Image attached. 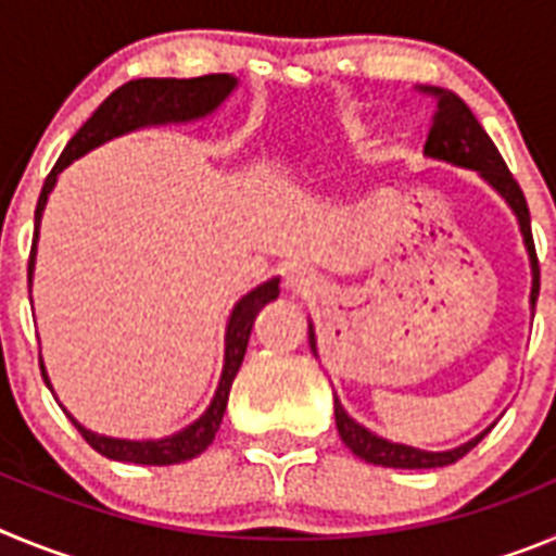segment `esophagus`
<instances>
[{"label":"esophagus","instance_id":"obj_1","mask_svg":"<svg viewBox=\"0 0 556 556\" xmlns=\"http://www.w3.org/2000/svg\"><path fill=\"white\" fill-rule=\"evenodd\" d=\"M287 289L294 294H308L314 289V273L306 267H289L287 273Z\"/></svg>","mask_w":556,"mask_h":556}]
</instances>
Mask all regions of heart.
<instances>
[{
    "label": "heart",
    "instance_id": "b5f03b06",
    "mask_svg": "<svg viewBox=\"0 0 556 556\" xmlns=\"http://www.w3.org/2000/svg\"><path fill=\"white\" fill-rule=\"evenodd\" d=\"M348 139H351L353 144H365L367 127L365 125H351V127H348Z\"/></svg>",
    "mask_w": 556,
    "mask_h": 556
}]
</instances>
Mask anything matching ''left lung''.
I'll list each match as a JSON object with an SVG mask.
<instances>
[{
	"label": "left lung",
	"instance_id": "obj_1",
	"mask_svg": "<svg viewBox=\"0 0 556 556\" xmlns=\"http://www.w3.org/2000/svg\"><path fill=\"white\" fill-rule=\"evenodd\" d=\"M426 94L437 97V111L434 119H431L429 139H426L424 152L434 161H445L451 166H462V169H476L481 178L488 180L501 198L507 200L509 208L515 211L518 217L520 233H523V244H527L529 264H532V294H529V303H538L540 292V267H538V253H534V239H532V219H529V205L523 191H520L518 180L513 178V172L507 169L501 152L495 150L493 139H490L484 127L479 125V119L473 116L465 102L454 94V91H445V88H424ZM308 345H312L314 356H317V339H314V328L308 323ZM333 417H337V429L342 443L358 456V459L372 462V465H381V468H409V470H424V468H445V465H454L456 459L468 454L470 448L484 440L488 431H481L479 437L468 440L459 448L451 451H420L412 448V445L390 443L384 437L372 434L365 426H358L342 404L339 397L333 395Z\"/></svg>",
	"mask_w": 556,
	"mask_h": 556
}]
</instances>
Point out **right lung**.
Wrapping results in <instances>:
<instances>
[{"label": "right lung", "instance_id": "obj_1", "mask_svg": "<svg viewBox=\"0 0 556 556\" xmlns=\"http://www.w3.org/2000/svg\"><path fill=\"white\" fill-rule=\"evenodd\" d=\"M233 75H203V77H189V80H175V77H141V80H130L125 86H119L91 113V119L80 127V130L72 136V141L66 144V150L61 152L58 164L52 166V172L43 180L41 198L36 205V236H33V250H29V281H33V267H36V242H38V225H41L43 205L49 200V191L55 189L58 175L66 169L72 161H77L80 155H86L88 150L105 144V141L116 139V136H125L130 130H139V127L150 125H178V122H194L203 119L208 113L217 111L236 88ZM278 278L255 287L253 292H248L242 301L236 303L233 312H230L228 331H225V365L223 376H219V387L214 392V401H211L208 409L194 420L191 426H186L178 434L164 437V440H116V437H102L88 431L86 426H80L72 417V424L77 426V431L83 434L88 445L94 451H100L102 456L116 462H130V465H178V462L194 459V456L203 454L214 437H217L219 424H223L225 406H228L230 384H233L236 372L242 367L244 351H248V339L253 331L255 314L262 312L269 301L278 298ZM41 376L49 384L47 370H43L41 362Z\"/></svg>", "mask_w": 556, "mask_h": 556}]
</instances>
